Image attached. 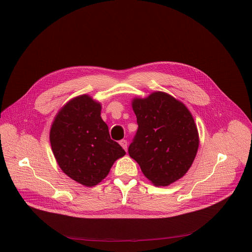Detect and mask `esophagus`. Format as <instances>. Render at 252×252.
I'll return each instance as SVG.
<instances>
[{
	"mask_svg": "<svg viewBox=\"0 0 252 252\" xmlns=\"http://www.w3.org/2000/svg\"><path fill=\"white\" fill-rule=\"evenodd\" d=\"M119 144L122 145V147L126 151L127 150V142H126V140H120V142H119Z\"/></svg>",
	"mask_w": 252,
	"mask_h": 252,
	"instance_id": "obj_1",
	"label": "esophagus"
}]
</instances>
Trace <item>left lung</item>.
Wrapping results in <instances>:
<instances>
[{"label": "left lung", "instance_id": "8db88e82", "mask_svg": "<svg viewBox=\"0 0 252 252\" xmlns=\"http://www.w3.org/2000/svg\"><path fill=\"white\" fill-rule=\"evenodd\" d=\"M133 110L138 129L128 155L157 187L180 179L189 171L199 147L198 128L181 102L157 92L135 99Z\"/></svg>", "mask_w": 252, "mask_h": 252}]
</instances>
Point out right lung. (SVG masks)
Returning <instances> with one entry per match:
<instances>
[{"instance_id": "right-lung-1", "label": "right lung", "mask_w": 252, "mask_h": 252, "mask_svg": "<svg viewBox=\"0 0 252 252\" xmlns=\"http://www.w3.org/2000/svg\"><path fill=\"white\" fill-rule=\"evenodd\" d=\"M50 144L60 168L85 187L101 182L113 162L126 155L109 134L101 104L83 94L58 113L50 129Z\"/></svg>"}]
</instances>
